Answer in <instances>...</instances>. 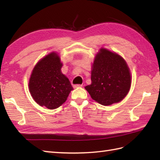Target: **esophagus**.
<instances>
[{
    "instance_id": "34e87169",
    "label": "esophagus",
    "mask_w": 160,
    "mask_h": 160,
    "mask_svg": "<svg viewBox=\"0 0 160 160\" xmlns=\"http://www.w3.org/2000/svg\"><path fill=\"white\" fill-rule=\"evenodd\" d=\"M82 84H76V85H73V88L76 89V88H79V87H82Z\"/></svg>"
}]
</instances>
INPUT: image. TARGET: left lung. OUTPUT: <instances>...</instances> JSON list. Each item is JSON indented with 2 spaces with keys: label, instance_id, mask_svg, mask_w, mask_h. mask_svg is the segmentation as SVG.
<instances>
[{
  "label": "left lung",
  "instance_id": "obj_1",
  "mask_svg": "<svg viewBox=\"0 0 160 160\" xmlns=\"http://www.w3.org/2000/svg\"><path fill=\"white\" fill-rule=\"evenodd\" d=\"M91 84L85 89L93 100L104 106L122 101L131 85L130 69L119 54L101 48L91 67Z\"/></svg>",
  "mask_w": 160,
  "mask_h": 160
}]
</instances>
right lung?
Instances as JSON below:
<instances>
[{
	"instance_id": "add662e5",
	"label": "right lung",
	"mask_w": 160,
	"mask_h": 160,
	"mask_svg": "<svg viewBox=\"0 0 160 160\" xmlns=\"http://www.w3.org/2000/svg\"><path fill=\"white\" fill-rule=\"evenodd\" d=\"M62 63L56 52L40 59L35 65L29 81V89L36 102L49 109L60 107L73 89L61 71Z\"/></svg>"
}]
</instances>
